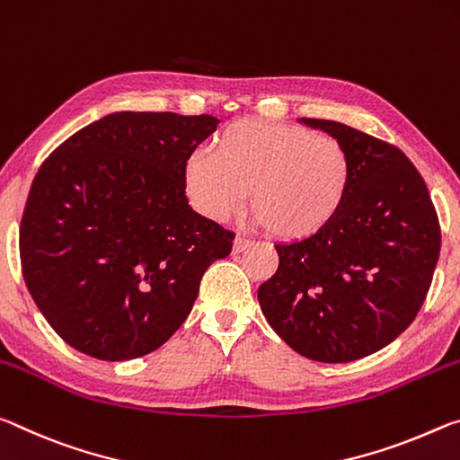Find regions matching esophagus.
<instances>
[{
  "label": "esophagus",
  "instance_id": "1",
  "mask_svg": "<svg viewBox=\"0 0 460 460\" xmlns=\"http://www.w3.org/2000/svg\"><path fill=\"white\" fill-rule=\"evenodd\" d=\"M252 244V240H248V238H244V236H236V240H234V244H232V251H234L236 254L238 252H243V251H246L248 246Z\"/></svg>",
  "mask_w": 460,
  "mask_h": 460
}]
</instances>
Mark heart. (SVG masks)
<instances>
[{
    "label": "heart",
    "mask_w": 460,
    "mask_h": 460,
    "mask_svg": "<svg viewBox=\"0 0 460 460\" xmlns=\"http://www.w3.org/2000/svg\"><path fill=\"white\" fill-rule=\"evenodd\" d=\"M209 148L187 156L183 179L212 220L234 214L248 190V208L270 236L305 240L326 230L349 198L350 155L328 134L248 118L224 126Z\"/></svg>",
    "instance_id": "1"
}]
</instances>
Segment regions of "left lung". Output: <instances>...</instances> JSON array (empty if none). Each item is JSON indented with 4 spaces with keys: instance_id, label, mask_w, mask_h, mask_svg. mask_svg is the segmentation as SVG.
I'll return each mask as SVG.
<instances>
[{
    "instance_id": "left-lung-1",
    "label": "left lung",
    "mask_w": 460,
    "mask_h": 460,
    "mask_svg": "<svg viewBox=\"0 0 460 460\" xmlns=\"http://www.w3.org/2000/svg\"><path fill=\"white\" fill-rule=\"evenodd\" d=\"M301 122L349 150L350 191L320 234L275 244L279 269L259 288V304L299 355L349 363L381 350L416 320L440 257L438 214L400 148L332 119Z\"/></svg>"
}]
</instances>
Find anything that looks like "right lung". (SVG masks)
Wrapping results in <instances>:
<instances>
[{
	"label": "right lung",
	"instance_id": "obj_1",
	"mask_svg": "<svg viewBox=\"0 0 460 460\" xmlns=\"http://www.w3.org/2000/svg\"><path fill=\"white\" fill-rule=\"evenodd\" d=\"M220 119L118 111L40 164L20 224L26 288L63 341L100 360L148 355L190 315L234 234L193 212L183 167Z\"/></svg>",
	"mask_w": 460,
	"mask_h": 460
}]
</instances>
